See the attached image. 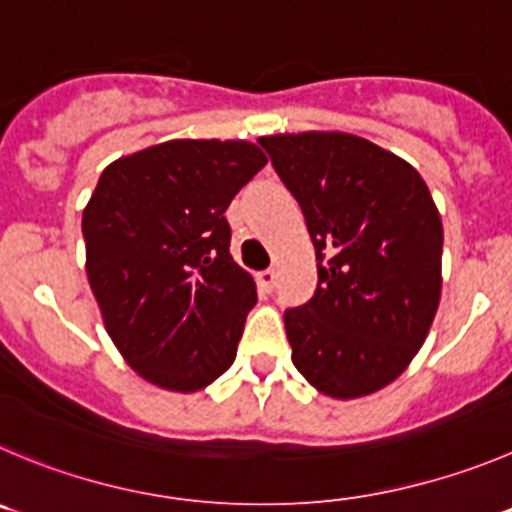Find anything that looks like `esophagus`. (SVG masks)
<instances>
[{
	"label": "esophagus",
	"instance_id": "34e87169",
	"mask_svg": "<svg viewBox=\"0 0 512 512\" xmlns=\"http://www.w3.org/2000/svg\"><path fill=\"white\" fill-rule=\"evenodd\" d=\"M259 286L266 291V294H271V291L276 289V271L274 269H266L259 274Z\"/></svg>",
	"mask_w": 512,
	"mask_h": 512
}]
</instances>
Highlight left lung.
<instances>
[{"instance_id":"left-lung-1","label":"left lung","mask_w":512,"mask_h":512,"mask_svg":"<svg viewBox=\"0 0 512 512\" xmlns=\"http://www.w3.org/2000/svg\"><path fill=\"white\" fill-rule=\"evenodd\" d=\"M304 213L319 284L284 311L294 367L319 392L387 387L425 342L442 289V221L422 175L349 133L259 140Z\"/></svg>"}]
</instances>
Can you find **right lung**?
Here are the masks:
<instances>
[{
	"label": "right lung",
	"mask_w": 512,
	"mask_h": 512,
	"mask_svg": "<svg viewBox=\"0 0 512 512\" xmlns=\"http://www.w3.org/2000/svg\"><path fill=\"white\" fill-rule=\"evenodd\" d=\"M264 165L246 140H168L102 170L82 213L87 281L148 382L196 392L236 359L256 284L228 251L223 213Z\"/></svg>",
	"instance_id": "right-lung-1"
}]
</instances>
